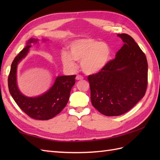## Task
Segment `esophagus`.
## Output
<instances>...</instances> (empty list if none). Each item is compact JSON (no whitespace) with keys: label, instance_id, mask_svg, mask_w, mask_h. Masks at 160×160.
Masks as SVG:
<instances>
[{"label":"esophagus","instance_id":"1","mask_svg":"<svg viewBox=\"0 0 160 160\" xmlns=\"http://www.w3.org/2000/svg\"><path fill=\"white\" fill-rule=\"evenodd\" d=\"M76 78V80H82L84 78H83V76H80V75H77Z\"/></svg>","mask_w":160,"mask_h":160}]
</instances>
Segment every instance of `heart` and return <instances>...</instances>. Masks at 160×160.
<instances>
[{
	"label": "heart",
	"instance_id": "1",
	"mask_svg": "<svg viewBox=\"0 0 160 160\" xmlns=\"http://www.w3.org/2000/svg\"><path fill=\"white\" fill-rule=\"evenodd\" d=\"M69 53L62 52L61 60L64 67L75 69V61L81 62L84 72L93 74L99 72L107 66L110 60L111 51L106 42L93 38H82L71 42Z\"/></svg>",
	"mask_w": 160,
	"mask_h": 160
}]
</instances>
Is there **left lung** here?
I'll return each mask as SVG.
<instances>
[{
  "label": "left lung",
  "instance_id": "8db88e82",
  "mask_svg": "<svg viewBox=\"0 0 160 160\" xmlns=\"http://www.w3.org/2000/svg\"><path fill=\"white\" fill-rule=\"evenodd\" d=\"M124 45L104 69L89 75L91 100L107 116L127 113L144 96L148 84L147 57L134 39L127 33L118 35Z\"/></svg>",
  "mask_w": 160,
  "mask_h": 160
}]
</instances>
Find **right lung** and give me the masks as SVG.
Listing matches in <instances>:
<instances>
[{
	"label": "right lung",
	"mask_w": 160,
	"mask_h": 160,
	"mask_svg": "<svg viewBox=\"0 0 160 160\" xmlns=\"http://www.w3.org/2000/svg\"><path fill=\"white\" fill-rule=\"evenodd\" d=\"M37 41L38 39H29L26 47L13 60L8 76V87L13 99L25 113L35 120H47L55 117L65 107L71 88L76 83V75L58 76L53 85L42 96L35 98L23 96L16 83L17 66L28 54L31 44Z\"/></svg>",
	"instance_id": "obj_1"
}]
</instances>
